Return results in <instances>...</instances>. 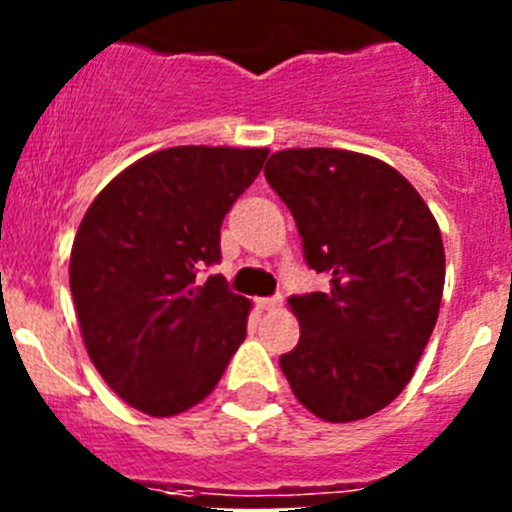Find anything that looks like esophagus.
<instances>
[{"label": "esophagus", "mask_w": 512, "mask_h": 512, "mask_svg": "<svg viewBox=\"0 0 512 512\" xmlns=\"http://www.w3.org/2000/svg\"><path fill=\"white\" fill-rule=\"evenodd\" d=\"M256 307L259 310H277V307H282V297H259Z\"/></svg>", "instance_id": "34e87169"}]
</instances>
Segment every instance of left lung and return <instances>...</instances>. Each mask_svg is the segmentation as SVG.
<instances>
[{"label": "left lung", "mask_w": 512, "mask_h": 512, "mask_svg": "<svg viewBox=\"0 0 512 512\" xmlns=\"http://www.w3.org/2000/svg\"><path fill=\"white\" fill-rule=\"evenodd\" d=\"M266 182L302 235L328 292L289 297L300 343L279 359L297 400L328 423L387 408L410 382L441 307V230L413 184L374 156L287 148Z\"/></svg>", "instance_id": "8db88e82"}]
</instances>
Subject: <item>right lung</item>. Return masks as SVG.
<instances>
[{
	"instance_id": "add662e5",
	"label": "right lung",
	"mask_w": 512,
	"mask_h": 512,
	"mask_svg": "<svg viewBox=\"0 0 512 512\" xmlns=\"http://www.w3.org/2000/svg\"><path fill=\"white\" fill-rule=\"evenodd\" d=\"M269 148L174 146L138 158L94 197L71 246L69 284L87 354L130 408L151 418L205 400L246 338L251 300L223 277L225 212Z\"/></svg>"
}]
</instances>
